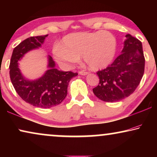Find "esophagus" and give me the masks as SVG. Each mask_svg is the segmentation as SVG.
I'll return each mask as SVG.
<instances>
[{"label": "esophagus", "instance_id": "1", "mask_svg": "<svg viewBox=\"0 0 157 157\" xmlns=\"http://www.w3.org/2000/svg\"><path fill=\"white\" fill-rule=\"evenodd\" d=\"M79 74L81 75V76H86V75L89 74V72H86V71H80V72H79Z\"/></svg>", "mask_w": 157, "mask_h": 157}]
</instances>
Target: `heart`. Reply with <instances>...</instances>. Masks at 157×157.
I'll use <instances>...</instances> for the list:
<instances>
[{
	"label": "heart",
	"mask_w": 157,
	"mask_h": 157,
	"mask_svg": "<svg viewBox=\"0 0 157 157\" xmlns=\"http://www.w3.org/2000/svg\"><path fill=\"white\" fill-rule=\"evenodd\" d=\"M117 40L111 32H78L68 34L54 49V56L60 64L68 66L76 63L81 56L90 68H106L113 61Z\"/></svg>",
	"instance_id": "obj_1"
}]
</instances>
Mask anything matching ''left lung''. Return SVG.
<instances>
[{"instance_id": "obj_1", "label": "left lung", "mask_w": 157, "mask_h": 157, "mask_svg": "<svg viewBox=\"0 0 157 157\" xmlns=\"http://www.w3.org/2000/svg\"><path fill=\"white\" fill-rule=\"evenodd\" d=\"M144 66L142 44L127 34L121 54L110 66L97 72L99 83L93 89L94 95L106 102L119 101L128 97L140 83Z\"/></svg>"}]
</instances>
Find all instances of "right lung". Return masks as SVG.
Segmentation results:
<instances>
[{
    "mask_svg": "<svg viewBox=\"0 0 157 157\" xmlns=\"http://www.w3.org/2000/svg\"><path fill=\"white\" fill-rule=\"evenodd\" d=\"M48 35L30 37L13 51L10 63V78L15 90L25 102L40 108H51L63 101L67 95L68 83L77 73L62 71L56 68L52 57L48 55V70L41 77L29 80L21 72L18 61L25 53L41 47Z\"/></svg>",
    "mask_w": 157,
    "mask_h": 157,
    "instance_id": "obj_1",
    "label": "right lung"
}]
</instances>
